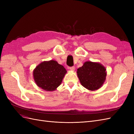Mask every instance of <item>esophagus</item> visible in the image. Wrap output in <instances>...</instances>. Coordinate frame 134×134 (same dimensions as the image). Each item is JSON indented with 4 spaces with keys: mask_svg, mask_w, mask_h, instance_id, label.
<instances>
[{
    "mask_svg": "<svg viewBox=\"0 0 134 134\" xmlns=\"http://www.w3.org/2000/svg\"><path fill=\"white\" fill-rule=\"evenodd\" d=\"M69 69L70 70H72V71L75 70V67H74V66H72V67H69Z\"/></svg>",
    "mask_w": 134,
    "mask_h": 134,
    "instance_id": "34e87169",
    "label": "esophagus"
}]
</instances>
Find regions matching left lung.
Listing matches in <instances>:
<instances>
[{"instance_id": "1", "label": "left lung", "mask_w": 134, "mask_h": 134, "mask_svg": "<svg viewBox=\"0 0 134 134\" xmlns=\"http://www.w3.org/2000/svg\"><path fill=\"white\" fill-rule=\"evenodd\" d=\"M77 75L82 86L88 90L94 91L102 87L106 79V69L99 63L85 62L77 69Z\"/></svg>"}]
</instances>
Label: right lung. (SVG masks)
<instances>
[{"label":"right lung","instance_id":"right-lung-1","mask_svg":"<svg viewBox=\"0 0 134 134\" xmlns=\"http://www.w3.org/2000/svg\"><path fill=\"white\" fill-rule=\"evenodd\" d=\"M67 71L56 61H44L38 64L33 71L37 86L46 91H55L62 84Z\"/></svg>","mask_w":134,"mask_h":134}]
</instances>
